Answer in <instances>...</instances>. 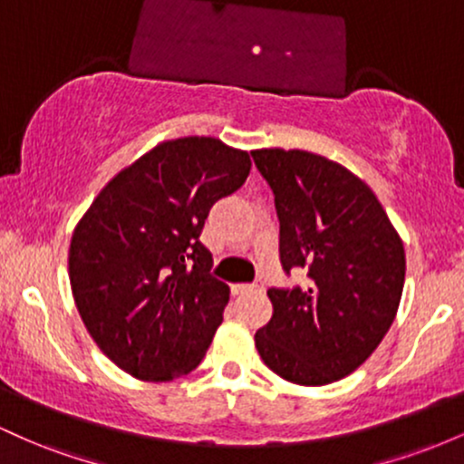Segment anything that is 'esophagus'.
Listing matches in <instances>:
<instances>
[{"mask_svg":"<svg viewBox=\"0 0 464 464\" xmlns=\"http://www.w3.org/2000/svg\"><path fill=\"white\" fill-rule=\"evenodd\" d=\"M266 285L264 281H255V284H239L236 285L237 295H244V292H264Z\"/></svg>","mask_w":464,"mask_h":464,"instance_id":"obj_1","label":"esophagus"}]
</instances>
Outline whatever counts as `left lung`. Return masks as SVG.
I'll use <instances>...</instances> for the list:
<instances>
[{"instance_id": "8db88e82", "label": "left lung", "mask_w": 464, "mask_h": 464, "mask_svg": "<svg viewBox=\"0 0 464 464\" xmlns=\"http://www.w3.org/2000/svg\"><path fill=\"white\" fill-rule=\"evenodd\" d=\"M250 154L275 194L281 266L307 270L305 285L270 287L273 318L255 347L292 384H332L364 364L395 321L403 242L369 185L340 163L281 148Z\"/></svg>"}]
</instances>
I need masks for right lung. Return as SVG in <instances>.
Wrapping results in <instances>:
<instances>
[{"label": "right lung", "mask_w": 464, "mask_h": 464, "mask_svg": "<svg viewBox=\"0 0 464 464\" xmlns=\"http://www.w3.org/2000/svg\"><path fill=\"white\" fill-rule=\"evenodd\" d=\"M248 152L214 137L161 141L106 183L73 228L69 281L102 353L143 382L200 364L228 285L200 242L209 209L244 185Z\"/></svg>", "instance_id": "obj_1"}]
</instances>
